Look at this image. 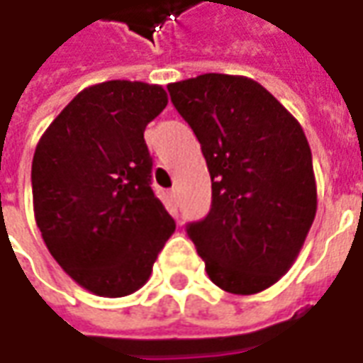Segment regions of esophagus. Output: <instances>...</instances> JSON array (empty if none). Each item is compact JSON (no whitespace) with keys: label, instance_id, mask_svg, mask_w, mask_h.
Returning <instances> with one entry per match:
<instances>
[{"label":"esophagus","instance_id":"34e87169","mask_svg":"<svg viewBox=\"0 0 363 363\" xmlns=\"http://www.w3.org/2000/svg\"><path fill=\"white\" fill-rule=\"evenodd\" d=\"M177 192H179V190H177V189L169 190V194H171V199H173V200H177Z\"/></svg>","mask_w":363,"mask_h":363}]
</instances>
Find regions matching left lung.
Here are the masks:
<instances>
[{
    "instance_id": "1",
    "label": "left lung",
    "mask_w": 363,
    "mask_h": 363,
    "mask_svg": "<svg viewBox=\"0 0 363 363\" xmlns=\"http://www.w3.org/2000/svg\"><path fill=\"white\" fill-rule=\"evenodd\" d=\"M167 88L212 179L210 212L186 234L214 285L234 295L265 291L293 265L316 214L305 131L245 76L210 72Z\"/></svg>"
}]
</instances>
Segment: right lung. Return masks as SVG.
I'll return each mask as SVG.
<instances>
[{
  "mask_svg": "<svg viewBox=\"0 0 363 363\" xmlns=\"http://www.w3.org/2000/svg\"><path fill=\"white\" fill-rule=\"evenodd\" d=\"M169 102L161 86L84 88L43 133L31 167L40 235L80 287L125 296L147 283L174 220L151 189L143 131Z\"/></svg>",
  "mask_w": 363,
  "mask_h": 363,
  "instance_id": "right-lung-1",
  "label": "right lung"
}]
</instances>
